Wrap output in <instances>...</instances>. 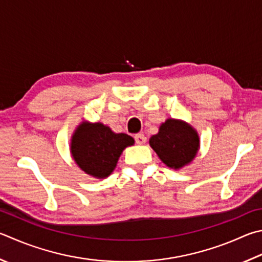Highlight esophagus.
<instances>
[{
  "label": "esophagus",
  "instance_id": "obj_1",
  "mask_svg": "<svg viewBox=\"0 0 262 262\" xmlns=\"http://www.w3.org/2000/svg\"><path fill=\"white\" fill-rule=\"evenodd\" d=\"M135 141L137 144H144L146 142V137L143 134H136L135 135Z\"/></svg>",
  "mask_w": 262,
  "mask_h": 262
}]
</instances>
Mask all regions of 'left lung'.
I'll use <instances>...</instances> for the list:
<instances>
[{
    "label": "left lung",
    "instance_id": "left-lung-1",
    "mask_svg": "<svg viewBox=\"0 0 262 262\" xmlns=\"http://www.w3.org/2000/svg\"><path fill=\"white\" fill-rule=\"evenodd\" d=\"M149 143L167 167L181 169L191 164L197 156L201 140L188 122L168 118L159 126V132L150 137Z\"/></svg>",
    "mask_w": 262,
    "mask_h": 262
}]
</instances>
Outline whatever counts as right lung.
<instances>
[{"label": "right lung", "instance_id": "obj_1", "mask_svg": "<svg viewBox=\"0 0 262 262\" xmlns=\"http://www.w3.org/2000/svg\"><path fill=\"white\" fill-rule=\"evenodd\" d=\"M134 143L129 135L112 132L102 122L84 120L73 132L70 150L80 169L101 180L111 175L122 151Z\"/></svg>", "mask_w": 262, "mask_h": 262}]
</instances>
